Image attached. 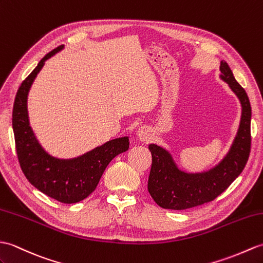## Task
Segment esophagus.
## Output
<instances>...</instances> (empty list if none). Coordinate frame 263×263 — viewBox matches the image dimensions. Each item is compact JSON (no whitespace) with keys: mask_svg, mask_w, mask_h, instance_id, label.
<instances>
[{"mask_svg":"<svg viewBox=\"0 0 263 263\" xmlns=\"http://www.w3.org/2000/svg\"><path fill=\"white\" fill-rule=\"evenodd\" d=\"M150 136H151L150 130H149L146 126L139 127L138 131H137V137H138L140 140H141V141H146V140H149V139H150Z\"/></svg>","mask_w":263,"mask_h":263,"instance_id":"34e87169","label":"esophagus"}]
</instances>
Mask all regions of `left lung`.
I'll list each match as a JSON object with an SVG mask.
<instances>
[{"label":"left lung","mask_w":263,"mask_h":263,"mask_svg":"<svg viewBox=\"0 0 263 263\" xmlns=\"http://www.w3.org/2000/svg\"><path fill=\"white\" fill-rule=\"evenodd\" d=\"M219 78L229 85L241 104V120L236 136L221 161L203 172L189 173L179 168L170 151L149 144L152 166L148 191L156 203L166 210H187L209 203L221 195L239 175L248 161L251 148V105L246 90L236 82L227 62H221Z\"/></svg>","instance_id":"left-lung-1"}]
</instances>
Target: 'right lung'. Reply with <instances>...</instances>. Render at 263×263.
<instances>
[{
    "mask_svg": "<svg viewBox=\"0 0 263 263\" xmlns=\"http://www.w3.org/2000/svg\"><path fill=\"white\" fill-rule=\"evenodd\" d=\"M59 46L42 58L17 89L12 113L15 148L20 166L30 184L47 196L64 204H75L88 197L101 177L118 155L129 149V137L117 138L96 146L86 154L62 159L47 152L30 125L28 95L46 60L62 51Z\"/></svg>",
    "mask_w": 263,
    "mask_h": 263,
    "instance_id": "right-lung-1",
    "label": "right lung"
}]
</instances>
